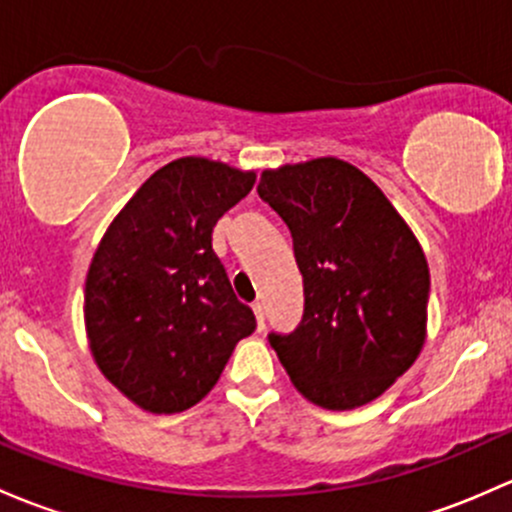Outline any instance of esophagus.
<instances>
[{"label":"esophagus","mask_w":512,"mask_h":512,"mask_svg":"<svg viewBox=\"0 0 512 512\" xmlns=\"http://www.w3.org/2000/svg\"><path fill=\"white\" fill-rule=\"evenodd\" d=\"M252 311H255V319H257V328H265V306L260 304V301H255V304H252Z\"/></svg>","instance_id":"obj_1"}]
</instances>
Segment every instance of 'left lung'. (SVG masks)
I'll list each match as a JSON object with an SVG mask.
<instances>
[{
  "instance_id": "obj_1",
  "label": "left lung",
  "mask_w": 512,
  "mask_h": 512,
  "mask_svg": "<svg viewBox=\"0 0 512 512\" xmlns=\"http://www.w3.org/2000/svg\"><path fill=\"white\" fill-rule=\"evenodd\" d=\"M257 193L287 223L304 277V316L270 346L301 395L324 410L368 405L417 360L429 267L385 193L348 161L262 171Z\"/></svg>"
}]
</instances>
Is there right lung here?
<instances>
[{"mask_svg": "<svg viewBox=\"0 0 512 512\" xmlns=\"http://www.w3.org/2000/svg\"><path fill=\"white\" fill-rule=\"evenodd\" d=\"M255 171L184 157L154 171L102 235L85 279V331L107 380L154 414L184 412L218 383L255 314L213 252V228Z\"/></svg>", "mask_w": 512, "mask_h": 512, "instance_id": "right-lung-1", "label": "right lung"}]
</instances>
